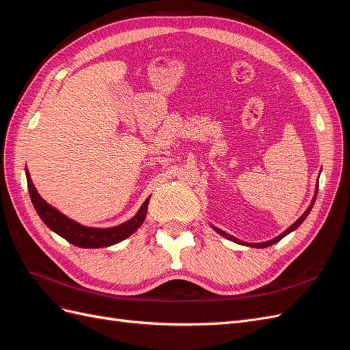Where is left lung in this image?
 Masks as SVG:
<instances>
[{"mask_svg": "<svg viewBox=\"0 0 350 350\" xmlns=\"http://www.w3.org/2000/svg\"><path fill=\"white\" fill-rule=\"evenodd\" d=\"M317 191H319V189H317ZM317 191H315V197H317ZM315 197H314V200L311 201V204H310V207L308 208H306V211H305V213L298 219V220H296L295 221V224L291 226V228H288V229H286L284 232H283V234L282 235H279L278 238H274V239H271V241H267V242H261V243H247V242H242V241H238L237 238H234V237H230V235H228V234H225V232L224 230H220V229H217V228H215L213 226V229L216 230V232H219V234L221 235V237H225V238H228V239H230V241H235V242H238V243H243V245H248V247H256V248H266V247H270V245H273V243H276V242H279L282 238H284L286 235H288V234H291V232L292 230H295L296 228H298L301 224H302V221L306 219V216H308L310 215V211H311V208H312V206H314V201H315Z\"/></svg>", "mask_w": 350, "mask_h": 350, "instance_id": "1", "label": "left lung"}]
</instances>
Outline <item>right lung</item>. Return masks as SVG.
Instances as JSON below:
<instances>
[{
  "label": "right lung",
  "mask_w": 350,
  "mask_h": 350,
  "mask_svg": "<svg viewBox=\"0 0 350 350\" xmlns=\"http://www.w3.org/2000/svg\"><path fill=\"white\" fill-rule=\"evenodd\" d=\"M26 178H27L30 200H31V203H33L39 217L44 220V224L51 230H54L55 234L67 239L68 242H71L72 245H76V247L102 248V247L113 245V243H118L122 239L133 235L134 232L140 228V225L146 219L147 206H149L150 197L144 201L143 206L139 210V213L120 226L108 228V229L86 228V226L77 224V221L68 219L62 213H59L57 208L49 206L46 201L38 194L33 183H31L27 169H26Z\"/></svg>",
  "instance_id": "1"
}]
</instances>
